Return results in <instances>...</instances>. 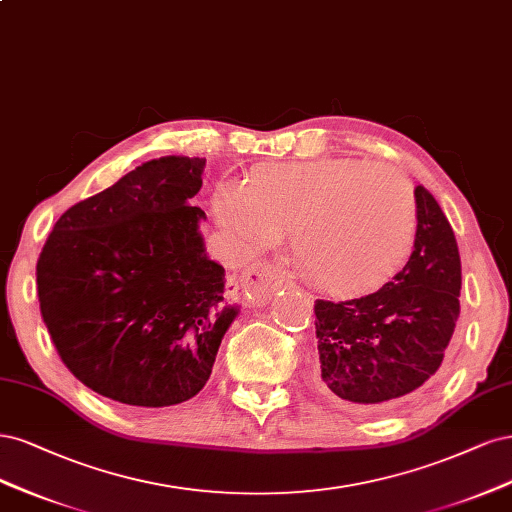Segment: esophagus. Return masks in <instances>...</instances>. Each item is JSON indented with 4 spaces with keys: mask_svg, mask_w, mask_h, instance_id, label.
<instances>
[{
    "mask_svg": "<svg viewBox=\"0 0 512 512\" xmlns=\"http://www.w3.org/2000/svg\"><path fill=\"white\" fill-rule=\"evenodd\" d=\"M242 287L251 302L261 306L270 300V295L283 287V272L270 261H259L246 268L242 276Z\"/></svg>",
    "mask_w": 512,
    "mask_h": 512,
    "instance_id": "34e87169",
    "label": "esophagus"
}]
</instances>
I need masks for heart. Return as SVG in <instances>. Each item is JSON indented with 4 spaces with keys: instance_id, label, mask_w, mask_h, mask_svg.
<instances>
[{
    "instance_id": "b5f03b06",
    "label": "heart",
    "mask_w": 512,
    "mask_h": 512,
    "mask_svg": "<svg viewBox=\"0 0 512 512\" xmlns=\"http://www.w3.org/2000/svg\"><path fill=\"white\" fill-rule=\"evenodd\" d=\"M214 212L251 249L291 232L300 272L344 298L385 287L417 236V200L404 174L351 157L261 166L246 185H223Z\"/></svg>"
}]
</instances>
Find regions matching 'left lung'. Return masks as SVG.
I'll return each instance as SVG.
<instances>
[{"label": "left lung", "instance_id": "left-lung-1", "mask_svg": "<svg viewBox=\"0 0 512 512\" xmlns=\"http://www.w3.org/2000/svg\"><path fill=\"white\" fill-rule=\"evenodd\" d=\"M415 200V249L402 272L364 298L315 302L319 387L364 410H381L430 381L459 319L453 227L425 187Z\"/></svg>", "mask_w": 512, "mask_h": 512}]
</instances>
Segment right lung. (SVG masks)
<instances>
[{
  "mask_svg": "<svg viewBox=\"0 0 512 512\" xmlns=\"http://www.w3.org/2000/svg\"><path fill=\"white\" fill-rule=\"evenodd\" d=\"M206 159L159 157L65 210L36 266L42 319L61 361L129 406L191 400L227 327L223 266L208 259L191 197Z\"/></svg>",
  "mask_w": 512,
  "mask_h": 512,
  "instance_id": "obj_1",
  "label": "right lung"
}]
</instances>
